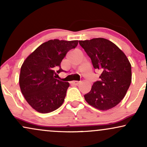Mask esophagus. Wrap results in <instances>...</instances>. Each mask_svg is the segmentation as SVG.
Returning a JSON list of instances; mask_svg holds the SVG:
<instances>
[{
  "mask_svg": "<svg viewBox=\"0 0 147 147\" xmlns=\"http://www.w3.org/2000/svg\"><path fill=\"white\" fill-rule=\"evenodd\" d=\"M71 84L74 85H78L80 84V82H78V81H72Z\"/></svg>",
  "mask_w": 147,
  "mask_h": 147,
  "instance_id": "1",
  "label": "esophagus"
}]
</instances>
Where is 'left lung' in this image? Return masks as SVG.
<instances>
[{"label": "left lung", "mask_w": 147, "mask_h": 147, "mask_svg": "<svg viewBox=\"0 0 147 147\" xmlns=\"http://www.w3.org/2000/svg\"><path fill=\"white\" fill-rule=\"evenodd\" d=\"M91 59L93 67L101 71L100 80L84 95L88 104L100 110L111 109L124 98L131 82V66L124 52L104 38L79 41Z\"/></svg>", "instance_id": "obj_1"}]
</instances>
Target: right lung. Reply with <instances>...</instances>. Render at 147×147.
Wrapping results in <instances>:
<instances>
[{
  "mask_svg": "<svg viewBox=\"0 0 147 147\" xmlns=\"http://www.w3.org/2000/svg\"><path fill=\"white\" fill-rule=\"evenodd\" d=\"M78 41L49 40L42 43L24 61L19 84L28 104L40 113H49L58 109L64 102L69 84L56 79L55 70L62 60ZM63 71L61 67L58 74Z\"/></svg>",
  "mask_w": 147,
  "mask_h": 147,
  "instance_id": "1",
  "label": "right lung"
}]
</instances>
